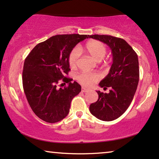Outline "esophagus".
I'll use <instances>...</instances> for the list:
<instances>
[{"label":"esophagus","mask_w":159,"mask_h":159,"mask_svg":"<svg viewBox=\"0 0 159 159\" xmlns=\"http://www.w3.org/2000/svg\"><path fill=\"white\" fill-rule=\"evenodd\" d=\"M81 91L83 92H87L88 91H89V89H86V87H82Z\"/></svg>","instance_id":"34e87169"}]
</instances>
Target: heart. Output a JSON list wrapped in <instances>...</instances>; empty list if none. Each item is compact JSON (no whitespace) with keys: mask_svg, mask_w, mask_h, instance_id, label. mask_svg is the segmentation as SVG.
<instances>
[{"mask_svg":"<svg viewBox=\"0 0 159 159\" xmlns=\"http://www.w3.org/2000/svg\"><path fill=\"white\" fill-rule=\"evenodd\" d=\"M86 52L95 59L96 61H101L106 53V47L103 43L98 40H90L85 45ZM79 48H75L70 52L67 61L70 67L73 68L77 65L79 56ZM99 76L95 73H81L77 75V80L84 86H91L98 81Z\"/></svg>","mask_w":159,"mask_h":159,"instance_id":"1","label":"heart"}]
</instances>
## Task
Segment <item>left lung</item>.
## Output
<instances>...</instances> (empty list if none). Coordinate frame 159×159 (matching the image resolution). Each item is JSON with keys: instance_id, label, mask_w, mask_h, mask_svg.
<instances>
[{"instance_id": "8db88e82", "label": "left lung", "mask_w": 159, "mask_h": 159, "mask_svg": "<svg viewBox=\"0 0 159 159\" xmlns=\"http://www.w3.org/2000/svg\"><path fill=\"white\" fill-rule=\"evenodd\" d=\"M89 37L106 43L113 56L109 73L99 84L103 89L109 87V92L97 91L98 99L90 105L89 111L98 119L112 121L127 110L135 94L139 79L138 56L131 46L121 38L98 34Z\"/></svg>"}]
</instances>
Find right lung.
I'll use <instances>...</instances> for the list:
<instances>
[{
	"instance_id": "add662e5",
	"label": "right lung",
	"mask_w": 159,
	"mask_h": 159,
	"mask_svg": "<svg viewBox=\"0 0 159 159\" xmlns=\"http://www.w3.org/2000/svg\"><path fill=\"white\" fill-rule=\"evenodd\" d=\"M88 37L53 36L36 45L25 58L22 78L24 92L32 111L44 121L55 123L65 118L72 100L81 91L80 84L71 83L73 79L66 77L70 70L67 58L73 48ZM61 81L68 86L59 89L56 86Z\"/></svg>"
}]
</instances>
